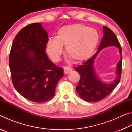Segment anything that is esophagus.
I'll use <instances>...</instances> for the list:
<instances>
[{
    "label": "esophagus",
    "instance_id": "obj_1",
    "mask_svg": "<svg viewBox=\"0 0 132 132\" xmlns=\"http://www.w3.org/2000/svg\"><path fill=\"white\" fill-rule=\"evenodd\" d=\"M72 68L70 66H64L63 68V70H64V74H68L70 71L72 70Z\"/></svg>",
    "mask_w": 132,
    "mask_h": 132
}]
</instances>
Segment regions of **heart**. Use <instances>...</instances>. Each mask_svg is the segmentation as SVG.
I'll list each match as a JSON object with an SVG mask.
<instances>
[{
    "instance_id": "obj_1",
    "label": "heart",
    "mask_w": 132,
    "mask_h": 132,
    "mask_svg": "<svg viewBox=\"0 0 132 132\" xmlns=\"http://www.w3.org/2000/svg\"><path fill=\"white\" fill-rule=\"evenodd\" d=\"M100 39L98 31L82 24L65 26L57 31L56 37L48 39L46 50L51 59L59 61L65 46L66 53L74 62L84 61L90 56Z\"/></svg>"
}]
</instances>
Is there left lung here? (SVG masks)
Segmentation results:
<instances>
[{
  "mask_svg": "<svg viewBox=\"0 0 132 132\" xmlns=\"http://www.w3.org/2000/svg\"><path fill=\"white\" fill-rule=\"evenodd\" d=\"M103 29L104 37L97 52L75 69L80 75V81L76 89L80 98L87 102H98L104 99L112 92L119 84L121 77L122 61L121 46L114 32L111 29L106 26H104ZM109 46H114L119 48L121 57L117 65V70L116 72L117 74V79L112 84H106L101 82L97 77L95 72L93 63L99 51Z\"/></svg>",
  "mask_w": 132,
  "mask_h": 132,
  "instance_id": "obj_1",
  "label": "left lung"
}]
</instances>
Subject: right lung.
<instances>
[{
	"instance_id": "right-lung-1",
	"label": "right lung",
	"mask_w": 132,
	"mask_h": 132,
	"mask_svg": "<svg viewBox=\"0 0 132 132\" xmlns=\"http://www.w3.org/2000/svg\"><path fill=\"white\" fill-rule=\"evenodd\" d=\"M48 35L41 23L28 24L15 37L9 56L12 82L30 101L43 102L54 97L63 77V69L48 59L45 52Z\"/></svg>"
}]
</instances>
